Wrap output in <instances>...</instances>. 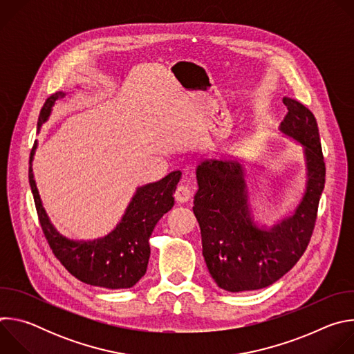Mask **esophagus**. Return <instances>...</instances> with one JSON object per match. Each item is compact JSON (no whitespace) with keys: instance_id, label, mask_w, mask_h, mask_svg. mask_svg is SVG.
Segmentation results:
<instances>
[{"instance_id":"34e87169","label":"esophagus","mask_w":354,"mask_h":354,"mask_svg":"<svg viewBox=\"0 0 354 354\" xmlns=\"http://www.w3.org/2000/svg\"><path fill=\"white\" fill-rule=\"evenodd\" d=\"M190 196H192V192L186 185H179L176 187L175 198H176V201H179V203H187V201L190 200Z\"/></svg>"}]
</instances>
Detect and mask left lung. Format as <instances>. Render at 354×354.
<instances>
[{
	"instance_id": "obj_1",
	"label": "left lung",
	"mask_w": 354,
	"mask_h": 354,
	"mask_svg": "<svg viewBox=\"0 0 354 354\" xmlns=\"http://www.w3.org/2000/svg\"><path fill=\"white\" fill-rule=\"evenodd\" d=\"M288 109L279 131L302 145L306 189L290 216L266 225L255 218L248 192V164L241 158H206L196 167L193 213L198 221L207 269L223 290L265 288L283 277L304 254L325 187V162L314 115L298 100L283 97ZM257 167V165H254ZM249 171V169H248Z\"/></svg>"
}]
</instances>
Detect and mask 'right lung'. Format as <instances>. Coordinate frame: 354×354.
I'll list each match as a JSON object with an SVG mask.
<instances>
[{
	"label": "right lung",
	"instance_id": "add662e5",
	"mask_svg": "<svg viewBox=\"0 0 354 354\" xmlns=\"http://www.w3.org/2000/svg\"><path fill=\"white\" fill-rule=\"evenodd\" d=\"M66 95L67 92L59 91L46 100L39 115L37 133L52 115L57 100ZM36 149L37 141L33 144L29 160V185L41 230L56 258L82 283L109 290L133 287L147 272L151 254L149 236L161 217L174 207V193L182 172L174 171L161 180L138 186L122 220L108 235L78 241L62 235L41 205L33 176Z\"/></svg>",
	"mask_w": 354,
	"mask_h": 354
}]
</instances>
